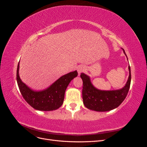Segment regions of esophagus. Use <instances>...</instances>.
I'll use <instances>...</instances> for the list:
<instances>
[{
    "label": "esophagus",
    "instance_id": "34e87169",
    "mask_svg": "<svg viewBox=\"0 0 147 147\" xmlns=\"http://www.w3.org/2000/svg\"><path fill=\"white\" fill-rule=\"evenodd\" d=\"M84 67H83V66L78 67V69H77V71H78V74H80L82 72H83V71H84Z\"/></svg>",
    "mask_w": 147,
    "mask_h": 147
}]
</instances>
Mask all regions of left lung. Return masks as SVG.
Instances as JSON below:
<instances>
[{"label":"left lung","mask_w":147,"mask_h":147,"mask_svg":"<svg viewBox=\"0 0 147 147\" xmlns=\"http://www.w3.org/2000/svg\"><path fill=\"white\" fill-rule=\"evenodd\" d=\"M123 51L125 53L124 50ZM129 76L125 86L121 90L115 91H100L97 90L92 86L90 77L85 74H82L80 77L83 80L82 97L83 104L86 107L99 112H106L118 107L125 99L129 90L131 80L129 65Z\"/></svg>","instance_id":"left-lung-1"}]
</instances>
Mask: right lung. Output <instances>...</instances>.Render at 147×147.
I'll list each match as a JSON object with an SVG mask.
<instances>
[{
  "label": "right lung",
  "instance_id": "1",
  "mask_svg": "<svg viewBox=\"0 0 147 147\" xmlns=\"http://www.w3.org/2000/svg\"><path fill=\"white\" fill-rule=\"evenodd\" d=\"M19 64L16 71V80L25 100L38 110L51 111L59 109L63 104L66 88L71 80L78 75L77 71L62 76L46 90L37 92L31 90L21 80L18 72Z\"/></svg>",
  "mask_w": 147,
  "mask_h": 147
}]
</instances>
